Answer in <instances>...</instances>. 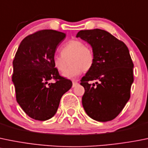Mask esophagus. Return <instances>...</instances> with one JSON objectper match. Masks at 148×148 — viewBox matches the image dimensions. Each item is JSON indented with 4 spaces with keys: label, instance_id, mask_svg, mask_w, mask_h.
<instances>
[{
    "label": "esophagus",
    "instance_id": "1",
    "mask_svg": "<svg viewBox=\"0 0 148 148\" xmlns=\"http://www.w3.org/2000/svg\"><path fill=\"white\" fill-rule=\"evenodd\" d=\"M72 83H73V87H75L76 84H77V80H76V81H75V80H73V81H72Z\"/></svg>",
    "mask_w": 148,
    "mask_h": 148
}]
</instances>
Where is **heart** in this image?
<instances>
[{"label": "heart", "instance_id": "heart-1", "mask_svg": "<svg viewBox=\"0 0 148 148\" xmlns=\"http://www.w3.org/2000/svg\"><path fill=\"white\" fill-rule=\"evenodd\" d=\"M61 54L54 56L53 63L56 69L64 74L71 62V66L64 74L69 78L79 75L82 71H89L94 64L95 57L92 48L79 40H71L66 42L61 48Z\"/></svg>", "mask_w": 148, "mask_h": 148}]
</instances>
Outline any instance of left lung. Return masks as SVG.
I'll return each mask as SVG.
<instances>
[{
    "mask_svg": "<svg viewBox=\"0 0 148 148\" xmlns=\"http://www.w3.org/2000/svg\"><path fill=\"white\" fill-rule=\"evenodd\" d=\"M77 38L91 45L95 57L92 67L80 80L84 88L83 108L95 121H111L130 98L134 64L128 48L124 42L100 29L82 30ZM93 80L97 81L95 84L88 83Z\"/></svg>",
    "mask_w": 148,
    "mask_h": 148,
    "instance_id": "left-lung-1",
    "label": "left lung"
}]
</instances>
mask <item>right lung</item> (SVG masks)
<instances>
[{"label": "right lung", "mask_w": 148, "mask_h": 148, "mask_svg": "<svg viewBox=\"0 0 148 148\" xmlns=\"http://www.w3.org/2000/svg\"><path fill=\"white\" fill-rule=\"evenodd\" d=\"M65 33L42 29L27 36L13 61L16 99L30 118L45 121L56 113L61 97L72 82L60 76L53 58ZM54 80L55 83L49 81Z\"/></svg>", "instance_id": "1"}]
</instances>
